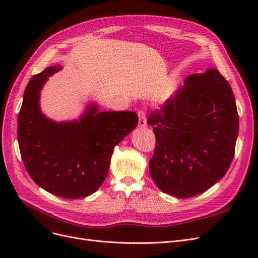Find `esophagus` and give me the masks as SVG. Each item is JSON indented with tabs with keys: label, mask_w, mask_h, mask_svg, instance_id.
Here are the masks:
<instances>
[{
	"label": "esophagus",
	"mask_w": 258,
	"mask_h": 258,
	"mask_svg": "<svg viewBox=\"0 0 258 258\" xmlns=\"http://www.w3.org/2000/svg\"><path fill=\"white\" fill-rule=\"evenodd\" d=\"M147 120H146V114L144 111H139V127H146Z\"/></svg>",
	"instance_id": "34e87169"
}]
</instances>
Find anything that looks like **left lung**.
Segmentation results:
<instances>
[{
  "label": "left lung",
  "mask_w": 258,
  "mask_h": 258,
  "mask_svg": "<svg viewBox=\"0 0 258 258\" xmlns=\"http://www.w3.org/2000/svg\"><path fill=\"white\" fill-rule=\"evenodd\" d=\"M147 123L156 137L150 173L161 191L177 198L197 196L227 172L239 117L230 85L217 70L186 77Z\"/></svg>",
  "instance_id": "left-lung-1"
}]
</instances>
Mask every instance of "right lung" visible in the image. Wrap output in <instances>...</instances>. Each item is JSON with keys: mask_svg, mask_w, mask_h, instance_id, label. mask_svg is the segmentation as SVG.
<instances>
[{"mask_svg": "<svg viewBox=\"0 0 258 258\" xmlns=\"http://www.w3.org/2000/svg\"><path fill=\"white\" fill-rule=\"evenodd\" d=\"M60 64L45 69L28 83L18 116V144L29 175L58 197L80 199L102 185L114 147L139 121L135 112H99L90 103L79 119L57 122L46 117L40 95Z\"/></svg>", "mask_w": 258, "mask_h": 258, "instance_id": "add662e5", "label": "right lung"}]
</instances>
